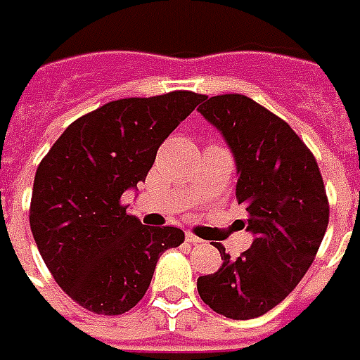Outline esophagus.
<instances>
[{"mask_svg": "<svg viewBox=\"0 0 360 360\" xmlns=\"http://www.w3.org/2000/svg\"><path fill=\"white\" fill-rule=\"evenodd\" d=\"M186 242H188V244H200V238H198V236H193L192 233H188L186 234Z\"/></svg>", "mask_w": 360, "mask_h": 360, "instance_id": "obj_1", "label": "esophagus"}]
</instances>
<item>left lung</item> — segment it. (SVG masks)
I'll use <instances>...</instances> for the list:
<instances>
[{
    "instance_id": "left-lung-1",
    "label": "left lung",
    "mask_w": 360,
    "mask_h": 360,
    "mask_svg": "<svg viewBox=\"0 0 360 360\" xmlns=\"http://www.w3.org/2000/svg\"><path fill=\"white\" fill-rule=\"evenodd\" d=\"M203 118L225 137L236 165V200L254 242L223 266L201 275L198 292L217 314L250 320L277 307L314 262L330 221L314 155L287 122L244 94L203 96Z\"/></svg>"
}]
</instances>
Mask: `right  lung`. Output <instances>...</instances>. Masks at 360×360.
Returning <instances> with one entry per match:
<instances>
[{"mask_svg":"<svg viewBox=\"0 0 360 360\" xmlns=\"http://www.w3.org/2000/svg\"><path fill=\"white\" fill-rule=\"evenodd\" d=\"M192 91L122 98L75 120L38 165L30 231L56 283L94 314H124L143 298L155 266L184 242L122 205L151 170L160 143L198 106Z\"/></svg>","mask_w":360,"mask_h":360,"instance_id":"right-lung-1","label":"right lung"}]
</instances>
